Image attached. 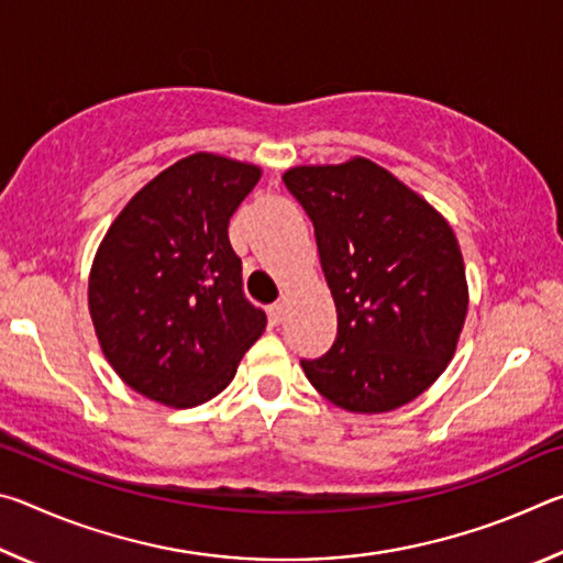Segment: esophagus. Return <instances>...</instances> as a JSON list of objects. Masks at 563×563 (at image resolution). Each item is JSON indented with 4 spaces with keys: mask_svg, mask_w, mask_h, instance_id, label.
<instances>
[{
    "mask_svg": "<svg viewBox=\"0 0 563 563\" xmlns=\"http://www.w3.org/2000/svg\"><path fill=\"white\" fill-rule=\"evenodd\" d=\"M268 316H271V325H280L285 320V302H275L268 308Z\"/></svg>",
    "mask_w": 563,
    "mask_h": 563,
    "instance_id": "obj_1",
    "label": "esophagus"
}]
</instances>
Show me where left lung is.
Listing matches in <instances>:
<instances>
[{
  "instance_id": "1",
  "label": "left lung",
  "mask_w": 563,
  "mask_h": 563,
  "mask_svg": "<svg viewBox=\"0 0 563 563\" xmlns=\"http://www.w3.org/2000/svg\"><path fill=\"white\" fill-rule=\"evenodd\" d=\"M316 225L338 338L302 360L310 385L347 412L412 402L450 365L470 310L452 225L393 170L365 156L283 174Z\"/></svg>"
}]
</instances>
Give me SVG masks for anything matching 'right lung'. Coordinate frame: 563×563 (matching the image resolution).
Segmentation results:
<instances>
[{
	"instance_id": "right-lung-1",
	"label": "right lung",
	"mask_w": 563,
	"mask_h": 563,
	"mask_svg": "<svg viewBox=\"0 0 563 563\" xmlns=\"http://www.w3.org/2000/svg\"><path fill=\"white\" fill-rule=\"evenodd\" d=\"M263 176L198 151L161 170L113 218L93 255L89 312L123 383L166 407H196L231 385L265 312L241 292L228 221Z\"/></svg>"
}]
</instances>
